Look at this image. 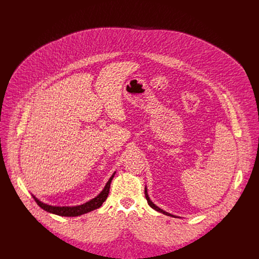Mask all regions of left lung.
Instances as JSON below:
<instances>
[{
  "label": "left lung",
  "instance_id": "8db88e82",
  "mask_svg": "<svg viewBox=\"0 0 259 259\" xmlns=\"http://www.w3.org/2000/svg\"><path fill=\"white\" fill-rule=\"evenodd\" d=\"M144 194H145V198H146V201H147V203H149V205L153 208V209H155L156 211H158V212H161V213H163V214H165V215H167V216H171V217H178V216H176V215H173V214H171V213H168V212H166L165 210H163V209H161V208H159L156 204H154L153 203V201L150 199V197H149V194H147V189H146V187H145V189H144Z\"/></svg>",
  "mask_w": 259,
  "mask_h": 259
}]
</instances>
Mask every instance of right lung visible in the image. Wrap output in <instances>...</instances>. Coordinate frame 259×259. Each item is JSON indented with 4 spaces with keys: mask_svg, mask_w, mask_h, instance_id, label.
Returning a JSON list of instances; mask_svg holds the SVG:
<instances>
[{
    "mask_svg": "<svg viewBox=\"0 0 259 259\" xmlns=\"http://www.w3.org/2000/svg\"><path fill=\"white\" fill-rule=\"evenodd\" d=\"M115 174H116V172H114L113 175L110 176V178L106 182L103 190L95 198H93V199L89 200L88 202H86L84 204H81V205H77V206H53V205H49V204H46V203L40 201L38 198L33 196L32 194H31V196L33 197L36 204H38L42 209H44L45 211H47L49 213L59 215V216H65V217L80 216V215H83L85 213L91 212L95 209H98L100 206H102L103 202L106 200V198L108 196L110 182H112Z\"/></svg>",
    "mask_w": 259,
    "mask_h": 259,
    "instance_id": "right-lung-1",
    "label": "right lung"
}]
</instances>
